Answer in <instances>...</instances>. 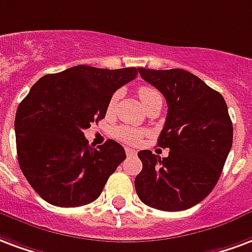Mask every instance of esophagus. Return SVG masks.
<instances>
[{
  "label": "esophagus",
  "mask_w": 252,
  "mask_h": 252,
  "mask_svg": "<svg viewBox=\"0 0 252 252\" xmlns=\"http://www.w3.org/2000/svg\"><path fill=\"white\" fill-rule=\"evenodd\" d=\"M126 154L128 158H133V156L137 155V152H136L135 150H132V148H126Z\"/></svg>",
  "instance_id": "34e87169"
}]
</instances>
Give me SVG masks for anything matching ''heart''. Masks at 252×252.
Returning <instances> with one entry per match:
<instances>
[{
	"label": "heart",
	"instance_id": "heart-1",
	"mask_svg": "<svg viewBox=\"0 0 252 252\" xmlns=\"http://www.w3.org/2000/svg\"><path fill=\"white\" fill-rule=\"evenodd\" d=\"M137 93H139V97H140L143 105L147 109L151 105L156 104V102H161V94H160L158 89L152 88V87L143 85V87L139 88ZM119 96H120L119 92H115L112 94L111 98H109V102H108V112H112L115 109L117 100H119ZM113 135H115L117 140L123 141V143H126V144H137L141 140V137L144 136V132L139 131V129H133V128H129V126H117L116 129L113 131Z\"/></svg>",
	"mask_w": 252,
	"mask_h": 252
}]
</instances>
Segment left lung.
Returning a JSON list of instances; mask_svg holds the SVG:
<instances>
[{
	"label": "left lung",
	"mask_w": 252,
	"mask_h": 252,
	"mask_svg": "<svg viewBox=\"0 0 252 252\" xmlns=\"http://www.w3.org/2000/svg\"><path fill=\"white\" fill-rule=\"evenodd\" d=\"M143 79L163 93L168 113L158 144L167 158L150 150L136 176L137 196L161 211H184L208 196L220 178L232 145V123L220 93L183 69L139 68Z\"/></svg>",
	"instance_id": "left-lung-1"
}]
</instances>
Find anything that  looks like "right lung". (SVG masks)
<instances>
[{"mask_svg":"<svg viewBox=\"0 0 252 252\" xmlns=\"http://www.w3.org/2000/svg\"><path fill=\"white\" fill-rule=\"evenodd\" d=\"M137 72L77 65L42 76L20 102L14 120L18 164L45 202L80 207L100 196L126 155L115 140L93 148L84 129L105 117L112 94Z\"/></svg>","mask_w":252,"mask_h":252,"instance_id":"obj_1","label":"right lung"}]
</instances>
